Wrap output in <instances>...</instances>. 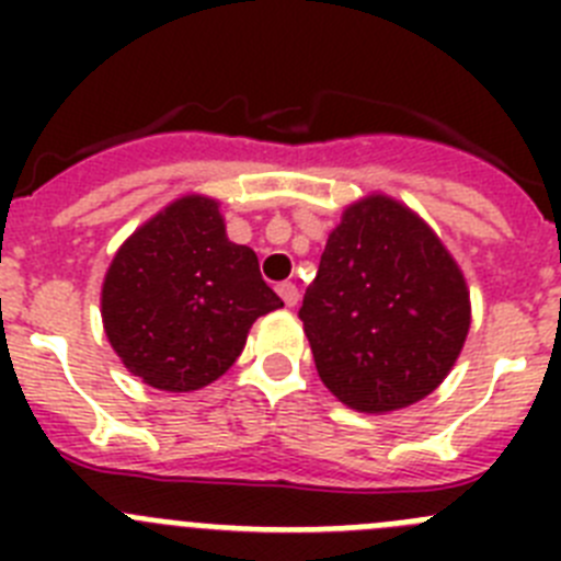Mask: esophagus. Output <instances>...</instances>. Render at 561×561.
Here are the masks:
<instances>
[{"instance_id": "34e87169", "label": "esophagus", "mask_w": 561, "mask_h": 561, "mask_svg": "<svg viewBox=\"0 0 561 561\" xmlns=\"http://www.w3.org/2000/svg\"><path fill=\"white\" fill-rule=\"evenodd\" d=\"M277 295H280V300H284L286 306H297V300H300V291H297L295 284H277Z\"/></svg>"}]
</instances>
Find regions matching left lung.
Wrapping results in <instances>:
<instances>
[{
	"label": "left lung",
	"instance_id": "obj_1",
	"mask_svg": "<svg viewBox=\"0 0 561 561\" xmlns=\"http://www.w3.org/2000/svg\"><path fill=\"white\" fill-rule=\"evenodd\" d=\"M300 320L325 388L351 410L390 413L447 379L472 304L433 227L408 205L370 193L331 230Z\"/></svg>",
	"mask_w": 561,
	"mask_h": 561
}]
</instances>
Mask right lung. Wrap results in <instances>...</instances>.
<instances>
[{"label": "right lung", "mask_w": 561, "mask_h": 561, "mask_svg": "<svg viewBox=\"0 0 561 561\" xmlns=\"http://www.w3.org/2000/svg\"><path fill=\"white\" fill-rule=\"evenodd\" d=\"M284 300L257 255L227 238L219 202L187 193L140 225L114 252L101 289L108 345L128 374L191 393L230 370L257 317Z\"/></svg>", "instance_id": "add662e5"}]
</instances>
